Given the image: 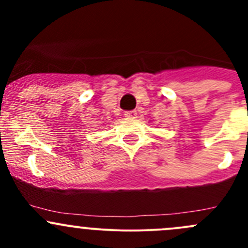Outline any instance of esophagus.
Returning <instances> with one entry per match:
<instances>
[{
    "label": "esophagus",
    "mask_w": 248,
    "mask_h": 248,
    "mask_svg": "<svg viewBox=\"0 0 248 248\" xmlns=\"http://www.w3.org/2000/svg\"><path fill=\"white\" fill-rule=\"evenodd\" d=\"M124 116H126V117H131V119H134V117H137V111H136V110L126 111V112H124Z\"/></svg>",
    "instance_id": "1"
}]
</instances>
